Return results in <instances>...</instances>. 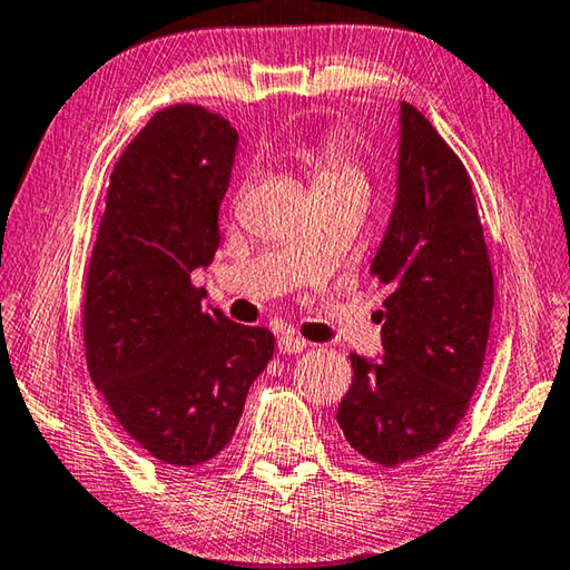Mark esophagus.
<instances>
[{
    "label": "esophagus",
    "mask_w": 570,
    "mask_h": 570,
    "mask_svg": "<svg viewBox=\"0 0 570 570\" xmlns=\"http://www.w3.org/2000/svg\"><path fill=\"white\" fill-rule=\"evenodd\" d=\"M277 351L283 355H297L307 351V341H303V337H297L293 333H285L277 337Z\"/></svg>",
    "instance_id": "obj_1"
}]
</instances>
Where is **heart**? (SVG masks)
Returning <instances> with one entry per match:
<instances>
[{
    "label": "heart",
    "mask_w": 570,
    "mask_h": 570,
    "mask_svg": "<svg viewBox=\"0 0 570 570\" xmlns=\"http://www.w3.org/2000/svg\"><path fill=\"white\" fill-rule=\"evenodd\" d=\"M301 159L311 169L315 187L341 185V183H363L361 163L351 145V139L337 132L323 135L317 142L303 149Z\"/></svg>",
    "instance_id": "1"
}]
</instances>
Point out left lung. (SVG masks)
Instances as JSON below:
<instances>
[{
    "label": "left lung",
    "instance_id": "8db88e82",
    "mask_svg": "<svg viewBox=\"0 0 570 570\" xmlns=\"http://www.w3.org/2000/svg\"><path fill=\"white\" fill-rule=\"evenodd\" d=\"M371 277L387 293L381 361L351 353L337 407L345 441L397 468L435 451L463 421L483 371L493 269L471 177L435 127L401 102L397 193Z\"/></svg>",
    "mask_w": 570,
    "mask_h": 570
}]
</instances>
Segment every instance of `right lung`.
Here are the masks:
<instances>
[{"instance_id":"obj_1","label":"right lung","mask_w":570,"mask_h":570,"mask_svg":"<svg viewBox=\"0 0 570 570\" xmlns=\"http://www.w3.org/2000/svg\"><path fill=\"white\" fill-rule=\"evenodd\" d=\"M237 139L199 105L159 109L115 165L89 257V375L127 435L165 465L223 451L275 351L265 327L205 311L189 279L219 247Z\"/></svg>"}]
</instances>
